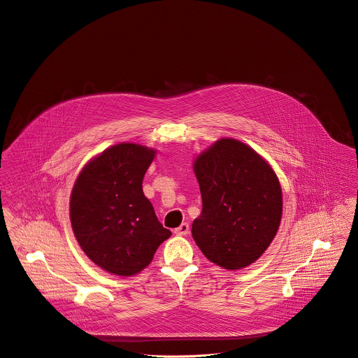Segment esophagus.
I'll use <instances>...</instances> for the list:
<instances>
[{
	"instance_id": "1",
	"label": "esophagus",
	"mask_w": 358,
	"mask_h": 358,
	"mask_svg": "<svg viewBox=\"0 0 358 358\" xmlns=\"http://www.w3.org/2000/svg\"><path fill=\"white\" fill-rule=\"evenodd\" d=\"M189 230H190V226H189V223L185 222V223H182L179 227H176L173 233H175L176 236H187V234H189Z\"/></svg>"
}]
</instances>
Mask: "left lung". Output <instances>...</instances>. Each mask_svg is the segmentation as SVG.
Here are the masks:
<instances>
[{"instance_id":"left-lung-1","label":"left lung","mask_w":358,"mask_h":358,"mask_svg":"<svg viewBox=\"0 0 358 358\" xmlns=\"http://www.w3.org/2000/svg\"><path fill=\"white\" fill-rule=\"evenodd\" d=\"M203 212L192 234L210 262L229 270L250 266L271 244L282 213L280 182L247 145L220 139L194 162Z\"/></svg>"}]
</instances>
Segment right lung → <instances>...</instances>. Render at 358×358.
I'll return each mask as SVG.
<instances>
[{
  "mask_svg": "<svg viewBox=\"0 0 358 358\" xmlns=\"http://www.w3.org/2000/svg\"><path fill=\"white\" fill-rule=\"evenodd\" d=\"M154 154L135 143L115 145L85 165L73 187L74 236L87 256L108 273H139L172 234L142 189Z\"/></svg>",
  "mask_w": 358,
  "mask_h": 358,
  "instance_id": "add662e5",
  "label": "right lung"
}]
</instances>
